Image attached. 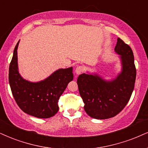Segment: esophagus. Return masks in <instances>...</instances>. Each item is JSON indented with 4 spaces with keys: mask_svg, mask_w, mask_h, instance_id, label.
<instances>
[{
    "mask_svg": "<svg viewBox=\"0 0 148 148\" xmlns=\"http://www.w3.org/2000/svg\"><path fill=\"white\" fill-rule=\"evenodd\" d=\"M83 71H84V67L82 66H77V68L75 69V72L76 75L81 74Z\"/></svg>",
    "mask_w": 148,
    "mask_h": 148,
    "instance_id": "1",
    "label": "esophagus"
}]
</instances>
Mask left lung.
Listing matches in <instances>:
<instances>
[{
  "mask_svg": "<svg viewBox=\"0 0 148 148\" xmlns=\"http://www.w3.org/2000/svg\"><path fill=\"white\" fill-rule=\"evenodd\" d=\"M121 70L115 77L106 80L98 73L79 75L77 83L84 110L90 117L106 119L124 108L134 90L136 71L132 50L120 38L114 48Z\"/></svg>",
  "mask_w": 148,
  "mask_h": 148,
  "instance_id": "1",
  "label": "left lung"
}]
</instances>
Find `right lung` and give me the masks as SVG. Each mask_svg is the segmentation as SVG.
Returning <instances> with one entry per match:
<instances>
[{
  "mask_svg": "<svg viewBox=\"0 0 148 148\" xmlns=\"http://www.w3.org/2000/svg\"><path fill=\"white\" fill-rule=\"evenodd\" d=\"M14 49L9 69V82L14 99L24 112L37 118L47 119L54 116L59 107L60 97L73 79V67L60 69L46 79L37 82L28 81L18 71V47Z\"/></svg>",
  "mask_w": 148,
  "mask_h": 148,
  "instance_id": "obj_1",
  "label": "right lung"
}]
</instances>
